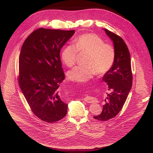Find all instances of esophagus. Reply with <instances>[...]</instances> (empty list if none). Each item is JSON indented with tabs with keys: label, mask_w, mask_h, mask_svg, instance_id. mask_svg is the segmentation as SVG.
Returning <instances> with one entry per match:
<instances>
[{
	"label": "esophagus",
	"mask_w": 153,
	"mask_h": 153,
	"mask_svg": "<svg viewBox=\"0 0 153 153\" xmlns=\"http://www.w3.org/2000/svg\"><path fill=\"white\" fill-rule=\"evenodd\" d=\"M84 101H85L86 102L88 103H94L96 102V99L94 97H91V96H86L84 98Z\"/></svg>",
	"instance_id": "1"
}]
</instances>
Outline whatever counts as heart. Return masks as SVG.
<instances>
[{
    "label": "heart",
    "instance_id": "b5f03b06",
    "mask_svg": "<svg viewBox=\"0 0 153 153\" xmlns=\"http://www.w3.org/2000/svg\"><path fill=\"white\" fill-rule=\"evenodd\" d=\"M78 53H86L84 63L69 71V79L74 82L88 81L95 74L102 75L110 71L115 60L116 53L114 47L105 43L98 36L86 33L79 36L73 42V45L65 47L62 52V59L68 67L76 63Z\"/></svg>",
    "mask_w": 153,
    "mask_h": 153
}]
</instances>
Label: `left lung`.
I'll return each mask as SVG.
<instances>
[{
  "instance_id": "8db88e82",
  "label": "left lung",
  "mask_w": 153,
  "mask_h": 153,
  "mask_svg": "<svg viewBox=\"0 0 153 153\" xmlns=\"http://www.w3.org/2000/svg\"><path fill=\"white\" fill-rule=\"evenodd\" d=\"M106 34L114 43L116 53L115 60L112 68L102 80L106 82L108 90L105 104L100 114L94 116L96 120L106 121L115 116L121 111L127 99L133 83V74L128 48L124 40L116 34L105 28Z\"/></svg>"
}]
</instances>
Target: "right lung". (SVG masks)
I'll list each match as a JSON object with an SVG mask.
<instances>
[{
    "mask_svg": "<svg viewBox=\"0 0 153 153\" xmlns=\"http://www.w3.org/2000/svg\"><path fill=\"white\" fill-rule=\"evenodd\" d=\"M74 32L40 28L21 48L19 85L33 114L48 123L61 120L67 113L68 105L59 91L65 79L60 51Z\"/></svg>",
    "mask_w": 153,
    "mask_h": 153,
    "instance_id": "right-lung-1",
    "label": "right lung"
}]
</instances>
